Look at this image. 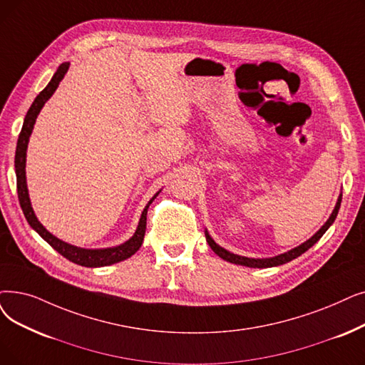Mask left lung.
I'll list each match as a JSON object with an SVG mask.
<instances>
[{
	"label": "left lung",
	"instance_id": "1",
	"mask_svg": "<svg viewBox=\"0 0 365 365\" xmlns=\"http://www.w3.org/2000/svg\"><path fill=\"white\" fill-rule=\"evenodd\" d=\"M340 204H341V194H340V197H339V201H337V204H336L334 212L331 213L329 219L325 222V225H324L318 232H316V234L312 237V239H309V240L304 242L303 245H299L298 247H295V249H292V250H289V252H287V253H282V255H277V257H274V258L253 259V258H245V257H240V255H234V253H231V252L225 250L224 247H220L219 245H216V243L213 242L212 237H210L207 232H205V239H207L209 246L212 247V250L216 253V255L220 257L222 259L228 261V262L245 265V267H252V268H267V267L282 265V264H284V262H289V261L295 259V258L299 257V255H303V253H304L306 250H309L316 242H318V240L321 239V237L325 234V231L332 225V222L336 220L337 213H339V210H340Z\"/></svg>",
	"mask_w": 365,
	"mask_h": 365
}]
</instances>
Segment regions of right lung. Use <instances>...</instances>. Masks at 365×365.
Instances as JSON below:
<instances>
[{
	"instance_id": "1",
	"label": "right lung",
	"mask_w": 365,
	"mask_h": 365,
	"mask_svg": "<svg viewBox=\"0 0 365 365\" xmlns=\"http://www.w3.org/2000/svg\"><path fill=\"white\" fill-rule=\"evenodd\" d=\"M68 62H64L61 64L56 70V73L53 74L52 81L49 82L38 95L37 98L34 100V103L31 104L28 113L25 116L24 120V126L21 130L19 138H18V146H16V155H14V168H16V186H18V198L21 202L22 212L28 220V224L33 227L38 234L41 239H44L47 243H49L56 252H59L62 257L67 258L68 261L82 265V267H104V265H112L116 262H120L123 259H128L131 255L141 247V243H143L145 239V232H146V215H148V209L149 205L152 204V201L156 198V195L148 202V205L145 207L143 213H141L140 222L135 234L131 237L128 242H125L120 246L116 247H107V249H82V247H76L71 246L68 243H64L62 240L56 239L55 235H52L49 231H47L34 215L33 207H31L29 202V197H28V189H26V179H25V158H26V148H28V140L31 135V131L34 128V123L37 119V115L40 113L41 107L44 106V103L52 97V93L55 92V89L58 88L59 82L62 81V77L67 73L68 70Z\"/></svg>"
}]
</instances>
